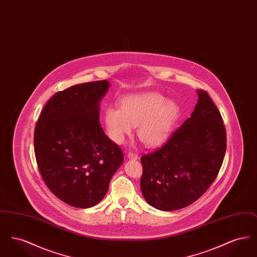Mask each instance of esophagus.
I'll return each instance as SVG.
<instances>
[{"label": "esophagus", "mask_w": 257, "mask_h": 257, "mask_svg": "<svg viewBox=\"0 0 257 257\" xmlns=\"http://www.w3.org/2000/svg\"><path fill=\"white\" fill-rule=\"evenodd\" d=\"M127 157L129 158V159L132 160H137L138 159V155L136 154V153H133V152H129L128 154H127Z\"/></svg>", "instance_id": "1"}]
</instances>
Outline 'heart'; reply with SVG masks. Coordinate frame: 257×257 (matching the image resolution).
Masks as SVG:
<instances>
[{"label": "heart", "instance_id": "heart-1", "mask_svg": "<svg viewBox=\"0 0 257 257\" xmlns=\"http://www.w3.org/2000/svg\"><path fill=\"white\" fill-rule=\"evenodd\" d=\"M180 114L178 105L156 92L131 95L120 102L119 109L109 107L104 111L107 134L116 144L137 126L139 139L148 147L162 144L171 134Z\"/></svg>", "mask_w": 257, "mask_h": 257}]
</instances>
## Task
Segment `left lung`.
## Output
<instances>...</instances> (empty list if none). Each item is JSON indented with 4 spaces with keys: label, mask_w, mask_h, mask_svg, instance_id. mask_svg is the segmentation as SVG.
<instances>
[{
    "label": "left lung",
    "mask_w": 257,
    "mask_h": 257,
    "mask_svg": "<svg viewBox=\"0 0 257 257\" xmlns=\"http://www.w3.org/2000/svg\"><path fill=\"white\" fill-rule=\"evenodd\" d=\"M191 117L156 150L141 158V189L147 203L162 211L189 206L216 179L226 150L220 111L204 90Z\"/></svg>",
    "instance_id": "1"
}]
</instances>
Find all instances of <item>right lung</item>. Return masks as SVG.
Instances as JSON below:
<instances>
[{
    "mask_svg": "<svg viewBox=\"0 0 257 257\" xmlns=\"http://www.w3.org/2000/svg\"><path fill=\"white\" fill-rule=\"evenodd\" d=\"M110 83L79 84L57 92L44 106L35 129V154L50 191L77 208L96 205L122 165L120 147L99 122L100 102Z\"/></svg>",
    "mask_w": 257,
    "mask_h": 257,
    "instance_id": "add662e5",
    "label": "right lung"
}]
</instances>
